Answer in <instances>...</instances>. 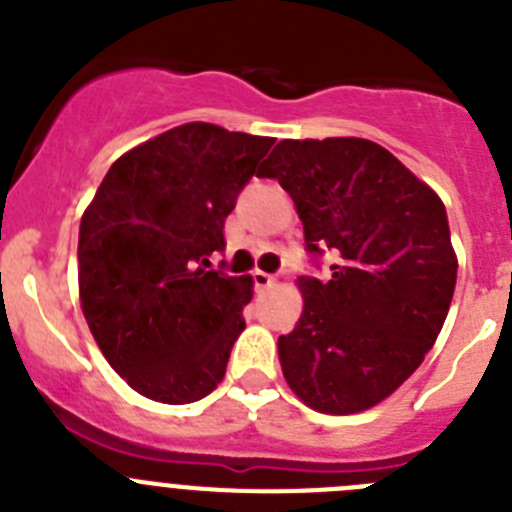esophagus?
<instances>
[{
	"label": "esophagus",
	"instance_id": "34e87169",
	"mask_svg": "<svg viewBox=\"0 0 512 512\" xmlns=\"http://www.w3.org/2000/svg\"><path fill=\"white\" fill-rule=\"evenodd\" d=\"M274 284H277V277H274V274H266V271L261 269L253 271V287L256 289H269L274 287Z\"/></svg>",
	"mask_w": 512,
	"mask_h": 512
}]
</instances>
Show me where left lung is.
I'll return each instance as SVG.
<instances>
[{"label":"left lung","mask_w":512,"mask_h":512,"mask_svg":"<svg viewBox=\"0 0 512 512\" xmlns=\"http://www.w3.org/2000/svg\"><path fill=\"white\" fill-rule=\"evenodd\" d=\"M261 176L295 200L330 279H297L302 315L279 336L289 390L328 415L369 410L420 366L449 315L456 261L441 197L366 138L279 140Z\"/></svg>","instance_id":"8db88e82"}]
</instances>
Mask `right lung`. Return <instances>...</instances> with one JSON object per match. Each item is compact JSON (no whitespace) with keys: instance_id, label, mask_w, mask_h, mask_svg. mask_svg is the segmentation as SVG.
<instances>
[{"instance_id":"add662e5","label":"right lung","mask_w":512,"mask_h":512,"mask_svg":"<svg viewBox=\"0 0 512 512\" xmlns=\"http://www.w3.org/2000/svg\"><path fill=\"white\" fill-rule=\"evenodd\" d=\"M271 146L187 122L122 153L81 215V310L138 395L187 405L223 382L253 279L207 269V256Z\"/></svg>"}]
</instances>
